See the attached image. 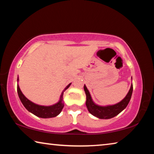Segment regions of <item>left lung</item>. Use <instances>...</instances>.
Listing matches in <instances>:
<instances>
[{
    "mask_svg": "<svg viewBox=\"0 0 154 154\" xmlns=\"http://www.w3.org/2000/svg\"><path fill=\"white\" fill-rule=\"evenodd\" d=\"M83 88H84L85 95H86L85 105L87 106L88 111L91 114L93 115L94 116L96 117V118L105 119L114 118L115 116H118L119 113H121L126 107L127 105H128L132 96V91H133V85H132V83L128 92L123 100H122L120 102L115 104V105L100 106L94 102L89 90H88L85 85H84Z\"/></svg>",
    "mask_w": 154,
    "mask_h": 154,
    "instance_id": "1",
    "label": "left lung"
}]
</instances>
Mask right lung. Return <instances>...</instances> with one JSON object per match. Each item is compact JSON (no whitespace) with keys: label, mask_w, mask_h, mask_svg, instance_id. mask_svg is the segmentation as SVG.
Instances as JSON below:
<instances>
[{"label":"right lung","mask_w":154,"mask_h":154,"mask_svg":"<svg viewBox=\"0 0 154 154\" xmlns=\"http://www.w3.org/2000/svg\"><path fill=\"white\" fill-rule=\"evenodd\" d=\"M17 94L19 96V98L20 99L21 102L24 106V107L27 109V110L32 113L35 116L38 117V118H51L56 117L60 113L62 109L64 107V100H63V94L65 90H67L69 88L70 85H71V83H70L67 86L64 88V90L60 95V97L58 100V103L49 106H44V105H37V104L34 103L32 101L26 97V96L23 94V93L21 91L20 88L18 85V82H19V77H17Z\"/></svg>","instance_id":"obj_1"}]
</instances>
